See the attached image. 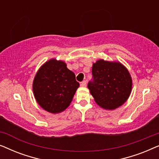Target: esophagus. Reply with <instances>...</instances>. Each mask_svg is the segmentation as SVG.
Here are the masks:
<instances>
[{
	"mask_svg": "<svg viewBox=\"0 0 159 159\" xmlns=\"http://www.w3.org/2000/svg\"><path fill=\"white\" fill-rule=\"evenodd\" d=\"M86 84H87L86 81H85V80H84V81L81 82V83H80V85H81L82 87H85L86 86Z\"/></svg>",
	"mask_w": 159,
	"mask_h": 159,
	"instance_id": "esophagus-1",
	"label": "esophagus"
}]
</instances>
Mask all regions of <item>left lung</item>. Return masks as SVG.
Masks as SVG:
<instances>
[{
	"label": "left lung",
	"mask_w": 159,
	"mask_h": 159,
	"mask_svg": "<svg viewBox=\"0 0 159 159\" xmlns=\"http://www.w3.org/2000/svg\"><path fill=\"white\" fill-rule=\"evenodd\" d=\"M93 80L88 88L98 105L104 109L119 107L129 98L132 81L129 71L121 63L103 59L93 64Z\"/></svg>",
	"instance_id": "1"
}]
</instances>
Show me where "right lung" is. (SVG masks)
Listing matches in <instances>:
<instances>
[{"label":"right lung","mask_w":159,"mask_h":159,"mask_svg":"<svg viewBox=\"0 0 159 159\" xmlns=\"http://www.w3.org/2000/svg\"><path fill=\"white\" fill-rule=\"evenodd\" d=\"M80 83L75 73L62 61L50 59L39 69L32 90L37 102L52 114L62 112L70 105Z\"/></svg>","instance_id":"obj_1"}]
</instances>
